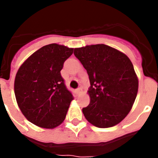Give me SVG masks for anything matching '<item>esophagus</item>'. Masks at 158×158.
Returning a JSON list of instances; mask_svg holds the SVG:
<instances>
[{"label": "esophagus", "instance_id": "1", "mask_svg": "<svg viewBox=\"0 0 158 158\" xmlns=\"http://www.w3.org/2000/svg\"><path fill=\"white\" fill-rule=\"evenodd\" d=\"M76 93L77 95H80L82 93V89L81 88H78L77 89H76Z\"/></svg>", "mask_w": 158, "mask_h": 158}]
</instances>
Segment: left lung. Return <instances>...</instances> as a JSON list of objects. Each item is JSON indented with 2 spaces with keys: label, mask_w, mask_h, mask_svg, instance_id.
<instances>
[{
  "label": "left lung",
  "mask_w": 158,
  "mask_h": 158,
  "mask_svg": "<svg viewBox=\"0 0 158 158\" xmlns=\"http://www.w3.org/2000/svg\"><path fill=\"white\" fill-rule=\"evenodd\" d=\"M90 81V104L82 109L85 118L100 128L119 123L131 111L139 89L133 64L126 54L104 44L75 48Z\"/></svg>",
  "instance_id": "8db88e82"
}]
</instances>
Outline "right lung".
I'll return each instance as SVG.
<instances>
[{
	"mask_svg": "<svg viewBox=\"0 0 158 158\" xmlns=\"http://www.w3.org/2000/svg\"><path fill=\"white\" fill-rule=\"evenodd\" d=\"M73 48L51 43L39 49L19 67L14 92L19 109L38 127L53 129L65 119L73 99L61 70Z\"/></svg>",
	"mask_w": 158,
	"mask_h": 158,
	"instance_id": "right-lung-1",
	"label": "right lung"
}]
</instances>
